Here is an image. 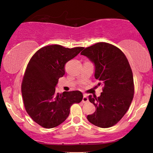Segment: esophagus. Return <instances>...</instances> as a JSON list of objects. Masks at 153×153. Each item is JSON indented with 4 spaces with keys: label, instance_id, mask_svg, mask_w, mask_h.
I'll use <instances>...</instances> for the list:
<instances>
[{
    "label": "esophagus",
    "instance_id": "1",
    "mask_svg": "<svg viewBox=\"0 0 153 153\" xmlns=\"http://www.w3.org/2000/svg\"><path fill=\"white\" fill-rule=\"evenodd\" d=\"M88 101V98L86 94H84V97H83V98H82V102H87Z\"/></svg>",
    "mask_w": 153,
    "mask_h": 153
}]
</instances>
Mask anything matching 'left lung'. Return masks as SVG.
I'll list each match as a JSON object with an SVG mask.
<instances>
[{"mask_svg": "<svg viewBox=\"0 0 153 153\" xmlns=\"http://www.w3.org/2000/svg\"><path fill=\"white\" fill-rule=\"evenodd\" d=\"M94 65V77L103 86L100 97H88L96 107L87 116L93 125L102 128L113 126L128 111L134 93L131 69L126 56L120 48L111 44L98 42L81 53Z\"/></svg>", "mask_w": 153, "mask_h": 153, "instance_id": "1", "label": "left lung"}]
</instances>
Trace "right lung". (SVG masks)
Segmentation results:
<instances>
[{"label": "right lung", "mask_w": 153, "mask_h": 153, "mask_svg": "<svg viewBox=\"0 0 153 153\" xmlns=\"http://www.w3.org/2000/svg\"><path fill=\"white\" fill-rule=\"evenodd\" d=\"M83 49L58 45L46 46L31 58L23 79L22 97L28 115L43 128L60 125L69 116L71 106L82 100L80 91L56 94L55 88L59 79L65 73V65Z\"/></svg>", "instance_id": "add662e5"}]
</instances>
